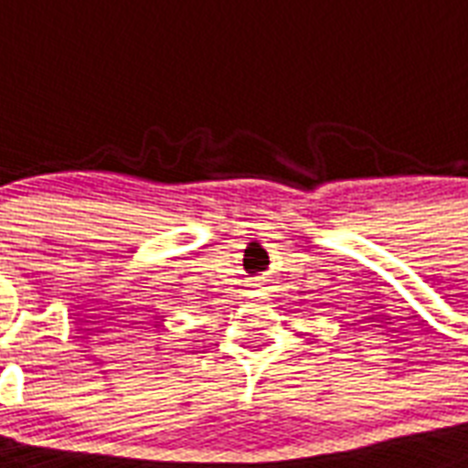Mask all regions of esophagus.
<instances>
[{"mask_svg":"<svg viewBox=\"0 0 468 468\" xmlns=\"http://www.w3.org/2000/svg\"><path fill=\"white\" fill-rule=\"evenodd\" d=\"M267 284L269 279H264V276H257V279H254V286H259V289H267Z\"/></svg>","mask_w":468,"mask_h":468,"instance_id":"1","label":"esophagus"}]
</instances>
